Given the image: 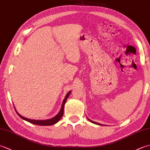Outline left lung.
<instances>
[{
	"instance_id": "obj_1",
	"label": "left lung",
	"mask_w": 150,
	"mask_h": 150,
	"mask_svg": "<svg viewBox=\"0 0 150 150\" xmlns=\"http://www.w3.org/2000/svg\"><path fill=\"white\" fill-rule=\"evenodd\" d=\"M88 120H90V122H92V123H93V124H97V125H101V126H103V124H100V123H98V122H95V121H93V120H90V119H88Z\"/></svg>"
}]
</instances>
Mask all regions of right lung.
I'll return each instance as SVG.
<instances>
[{"label":"right lung","mask_w":150,"mask_h":150,"mask_svg":"<svg viewBox=\"0 0 150 150\" xmlns=\"http://www.w3.org/2000/svg\"><path fill=\"white\" fill-rule=\"evenodd\" d=\"M71 91H69L68 93L66 94L64 99L63 100L62 106H61V108H60V110L59 111V112L57 113L55 117H53V118H51V119H47V120H33V119H28V118H26V117L21 115L17 112V111L16 110L15 107L14 106L15 110L16 112H17L18 115L20 117L21 119H22L26 120V121H28V122H29L31 124H36V125H39V126H52V125H53V124H56L57 122H59L60 119L62 117L63 113H64V108L65 103L66 102L67 98L69 97L70 93H71Z\"/></svg>","instance_id":"1"}]
</instances>
